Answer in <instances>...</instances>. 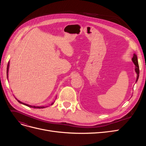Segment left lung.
Instances as JSON below:
<instances>
[{"instance_id":"8db88e82","label":"left lung","mask_w":146,"mask_h":146,"mask_svg":"<svg viewBox=\"0 0 146 146\" xmlns=\"http://www.w3.org/2000/svg\"><path fill=\"white\" fill-rule=\"evenodd\" d=\"M132 61H133V63L135 65V72L137 74V77H136V82L138 81V78H139V64H138V58H137V56L136 54H133V56L132 58Z\"/></svg>"}]
</instances>
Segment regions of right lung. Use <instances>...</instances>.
<instances>
[{
  "label": "right lung",
  "instance_id": "obj_1",
  "mask_svg": "<svg viewBox=\"0 0 146 146\" xmlns=\"http://www.w3.org/2000/svg\"><path fill=\"white\" fill-rule=\"evenodd\" d=\"M8 69H9V62H8V66H7V78H8ZM16 100H17V101H18L19 103H21V104H23V105H24L27 106V107H31V108H45L44 107H36V106H32V105H28V104H24V103H23V102H21V101L18 100H17V99H16ZM54 102L52 103V104H51V105H53V104H54Z\"/></svg>",
  "mask_w": 146,
  "mask_h": 146
}]
</instances>
